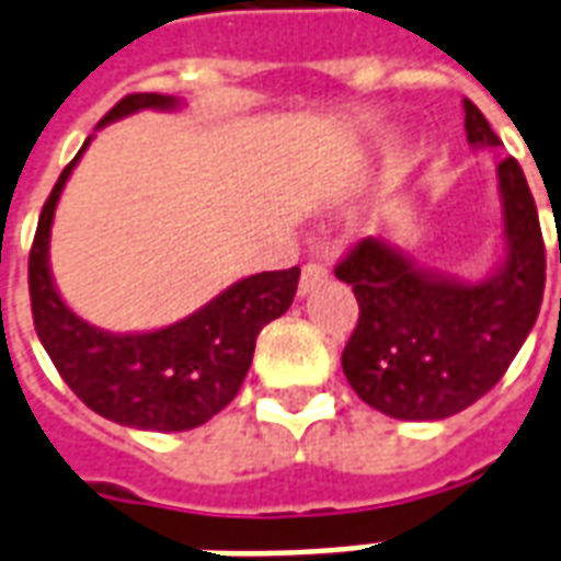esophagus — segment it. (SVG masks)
<instances>
[{"label": "esophagus", "mask_w": 561, "mask_h": 561, "mask_svg": "<svg viewBox=\"0 0 561 561\" xmlns=\"http://www.w3.org/2000/svg\"><path fill=\"white\" fill-rule=\"evenodd\" d=\"M330 279V270L323 267V264H306L300 273V297H306L309 291H314L318 285Z\"/></svg>", "instance_id": "1"}]
</instances>
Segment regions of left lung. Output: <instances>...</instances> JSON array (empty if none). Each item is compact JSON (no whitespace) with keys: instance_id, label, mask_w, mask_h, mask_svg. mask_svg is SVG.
<instances>
[{"instance_id":"obj_1","label":"left lung","mask_w":561,"mask_h":561,"mask_svg":"<svg viewBox=\"0 0 561 561\" xmlns=\"http://www.w3.org/2000/svg\"><path fill=\"white\" fill-rule=\"evenodd\" d=\"M463 127L472 148L502 145L470 101ZM496 190L502 259L484 279L422 267L383 238H363L335 267L359 302L342 368L368 408L410 422L455 416L500 383L526 342L545 297V240L514 157L496 160Z\"/></svg>"}]
</instances>
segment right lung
<instances>
[{"instance_id": "add662e5", "label": "right lung", "mask_w": 561, "mask_h": 561, "mask_svg": "<svg viewBox=\"0 0 561 561\" xmlns=\"http://www.w3.org/2000/svg\"><path fill=\"white\" fill-rule=\"evenodd\" d=\"M181 106L184 101L172 94H127L98 127L142 110L172 112ZM89 145L91 136L53 186L28 252V294L37 339L59 368L61 380L103 419L139 431L198 428L238 396L259 333L291 309L300 267L238 279L198 312L160 330L110 333L82 321L61 300L53 279L49 231L61 190Z\"/></svg>"}]
</instances>
